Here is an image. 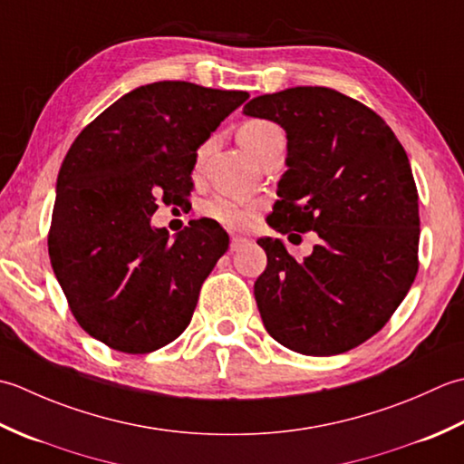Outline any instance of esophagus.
<instances>
[{
    "instance_id": "esophagus-1",
    "label": "esophagus",
    "mask_w": 464,
    "mask_h": 464,
    "mask_svg": "<svg viewBox=\"0 0 464 464\" xmlns=\"http://www.w3.org/2000/svg\"><path fill=\"white\" fill-rule=\"evenodd\" d=\"M248 244V238H242V236H232L230 238V250L232 252H238L242 246Z\"/></svg>"
}]
</instances>
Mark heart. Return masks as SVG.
Masks as SVG:
<instances>
[{"label":"heart","instance_id":"obj_1","mask_svg":"<svg viewBox=\"0 0 464 464\" xmlns=\"http://www.w3.org/2000/svg\"><path fill=\"white\" fill-rule=\"evenodd\" d=\"M274 140H285V134H282V130L276 124H272L268 120H248L244 121L238 130L240 146L252 158ZM204 152H206V146L198 150V162L204 158ZM258 210L260 206L256 202L236 200V198H228V196H216L212 200L204 202L202 206V214L208 220L220 224L228 230L248 228V226L256 220Z\"/></svg>","mask_w":464,"mask_h":464}]
</instances>
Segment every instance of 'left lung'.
<instances>
[{
    "mask_svg": "<svg viewBox=\"0 0 464 464\" xmlns=\"http://www.w3.org/2000/svg\"><path fill=\"white\" fill-rule=\"evenodd\" d=\"M244 113L276 121L288 138L268 224L320 238L304 260L280 240H258L268 256L254 285L262 323L300 354L351 351L389 323L419 272L409 156L376 111L330 88L264 93Z\"/></svg>",
    "mask_w": 464,
    "mask_h": 464,
    "instance_id": "obj_1",
    "label": "left lung"
}]
</instances>
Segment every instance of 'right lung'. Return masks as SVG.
<instances>
[{
  "label": "right lung",
  "mask_w": 464,
  "mask_h": 464,
  "mask_svg": "<svg viewBox=\"0 0 464 464\" xmlns=\"http://www.w3.org/2000/svg\"><path fill=\"white\" fill-rule=\"evenodd\" d=\"M248 98L148 83L103 110L65 154L47 252L73 318L113 351H158L190 324L228 234L200 218L169 240L150 218L160 202L190 196L198 146Z\"/></svg>",
  "instance_id": "right-lung-1"
}]
</instances>
